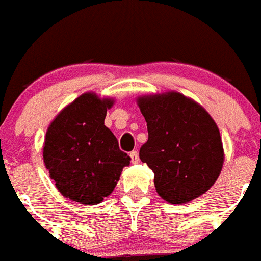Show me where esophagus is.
Returning a JSON list of instances; mask_svg holds the SVG:
<instances>
[{
  "mask_svg": "<svg viewBox=\"0 0 261 261\" xmlns=\"http://www.w3.org/2000/svg\"><path fill=\"white\" fill-rule=\"evenodd\" d=\"M130 158H131V162H133L134 164L139 162V155H138L137 151H133V152H130Z\"/></svg>",
  "mask_w": 261,
  "mask_h": 261,
  "instance_id": "esophagus-1",
  "label": "esophagus"
}]
</instances>
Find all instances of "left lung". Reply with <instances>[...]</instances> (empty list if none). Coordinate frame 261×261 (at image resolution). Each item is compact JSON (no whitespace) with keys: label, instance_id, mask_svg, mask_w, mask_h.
Wrapping results in <instances>:
<instances>
[{"label":"left lung","instance_id":"8db88e82","mask_svg":"<svg viewBox=\"0 0 261 261\" xmlns=\"http://www.w3.org/2000/svg\"><path fill=\"white\" fill-rule=\"evenodd\" d=\"M148 141L139 158L154 171L155 190L171 204H185L218 180L224 150L218 124L204 107L178 91L137 98Z\"/></svg>","mask_w":261,"mask_h":261}]
</instances>
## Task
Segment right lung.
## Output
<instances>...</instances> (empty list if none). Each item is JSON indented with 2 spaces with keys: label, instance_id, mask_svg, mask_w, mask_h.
<instances>
[{
  "label": "right lung",
  "instance_id": "1",
  "mask_svg": "<svg viewBox=\"0 0 261 261\" xmlns=\"http://www.w3.org/2000/svg\"><path fill=\"white\" fill-rule=\"evenodd\" d=\"M113 98L85 93L63 107L46 131L42 156L50 179L65 198L81 204L103 201L131 158L105 126Z\"/></svg>",
  "mask_w": 261,
  "mask_h": 261
}]
</instances>
